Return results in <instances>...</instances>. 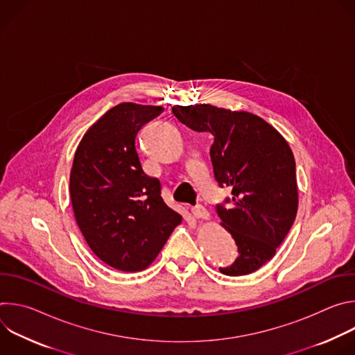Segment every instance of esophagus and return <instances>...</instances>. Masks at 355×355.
I'll return each instance as SVG.
<instances>
[{"label": "esophagus", "instance_id": "obj_1", "mask_svg": "<svg viewBox=\"0 0 355 355\" xmlns=\"http://www.w3.org/2000/svg\"><path fill=\"white\" fill-rule=\"evenodd\" d=\"M192 214H193L198 219H208V218H209V212L207 211L205 207H202V205H195V207L192 208Z\"/></svg>", "mask_w": 355, "mask_h": 355}]
</instances>
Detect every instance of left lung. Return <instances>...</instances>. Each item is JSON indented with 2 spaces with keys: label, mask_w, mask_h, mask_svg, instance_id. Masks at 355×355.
I'll list each match as a JSON object with an SVG mask.
<instances>
[{
  "label": "left lung",
  "mask_w": 355,
  "mask_h": 355,
  "mask_svg": "<svg viewBox=\"0 0 355 355\" xmlns=\"http://www.w3.org/2000/svg\"><path fill=\"white\" fill-rule=\"evenodd\" d=\"M173 114L189 129L214 136L209 153L215 180L232 188V198L216 205V212L239 256L220 272H254L275 256L296 216V168L289 144L250 112L196 104L175 105Z\"/></svg>",
  "instance_id": "left-lung-1"
}]
</instances>
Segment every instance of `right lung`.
<instances>
[{
    "label": "right lung",
    "instance_id": "right-lung-1",
    "mask_svg": "<svg viewBox=\"0 0 355 355\" xmlns=\"http://www.w3.org/2000/svg\"><path fill=\"white\" fill-rule=\"evenodd\" d=\"M163 111L132 103L111 108L88 129L74 156L70 196L77 225L94 254L119 271L148 267L182 220L136 151L137 132Z\"/></svg>",
    "mask_w": 355,
    "mask_h": 355
}]
</instances>
